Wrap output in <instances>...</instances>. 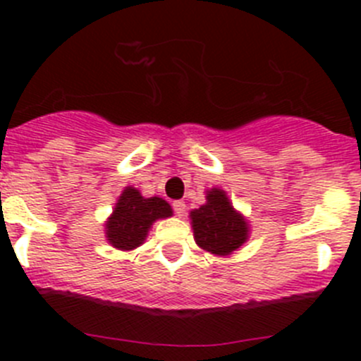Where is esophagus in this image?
<instances>
[{"label": "esophagus", "mask_w": 361, "mask_h": 361, "mask_svg": "<svg viewBox=\"0 0 361 361\" xmlns=\"http://www.w3.org/2000/svg\"><path fill=\"white\" fill-rule=\"evenodd\" d=\"M173 209H174V213L178 214V216H183V213H185V202H183V201H174V202H173Z\"/></svg>", "instance_id": "esophagus-1"}]
</instances>
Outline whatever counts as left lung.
<instances>
[{"label":"left lung","instance_id":"1","mask_svg":"<svg viewBox=\"0 0 361 361\" xmlns=\"http://www.w3.org/2000/svg\"><path fill=\"white\" fill-rule=\"evenodd\" d=\"M190 224L199 248L216 257H228L250 239V221L220 187L209 188L206 202L190 211Z\"/></svg>","mask_w":361,"mask_h":361}]
</instances>
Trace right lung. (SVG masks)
<instances>
[{
	"mask_svg": "<svg viewBox=\"0 0 361 361\" xmlns=\"http://www.w3.org/2000/svg\"><path fill=\"white\" fill-rule=\"evenodd\" d=\"M173 216V207L162 197H143L134 187H126L104 224L106 241L113 248L130 251L141 246L152 225Z\"/></svg>",
	"mask_w": 361,
	"mask_h": 361,
	"instance_id": "right-lung-1",
	"label": "right lung"
}]
</instances>
